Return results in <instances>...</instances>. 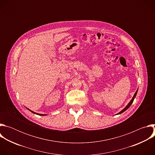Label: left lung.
Returning a JSON list of instances; mask_svg holds the SVG:
<instances>
[{"label":"left lung","mask_w":155,"mask_h":155,"mask_svg":"<svg viewBox=\"0 0 155 155\" xmlns=\"http://www.w3.org/2000/svg\"><path fill=\"white\" fill-rule=\"evenodd\" d=\"M137 91H138V90L136 91V92L135 93V94H134V96H133V97L132 98V99L130 100V101L129 102V104L121 110V111L120 112H119L118 114H117V115H119V114H122L123 112H124V111H126V110L127 109V108H129V107L131 105V104H132V102H133V101H134V99H135V97H136V95H137Z\"/></svg>","instance_id":"obj_1"}]
</instances>
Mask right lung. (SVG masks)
I'll list each match as a JSON object with an SVG mask.
<instances>
[{
    "mask_svg": "<svg viewBox=\"0 0 155 155\" xmlns=\"http://www.w3.org/2000/svg\"><path fill=\"white\" fill-rule=\"evenodd\" d=\"M29 111H31L32 113H33V114H36V115H40V116H45V115H44V114H37V113H35V112H33V111H32V110H29V109H28Z\"/></svg>",
    "mask_w": 155,
    "mask_h": 155,
    "instance_id": "add662e5",
    "label": "right lung"
}]
</instances>
